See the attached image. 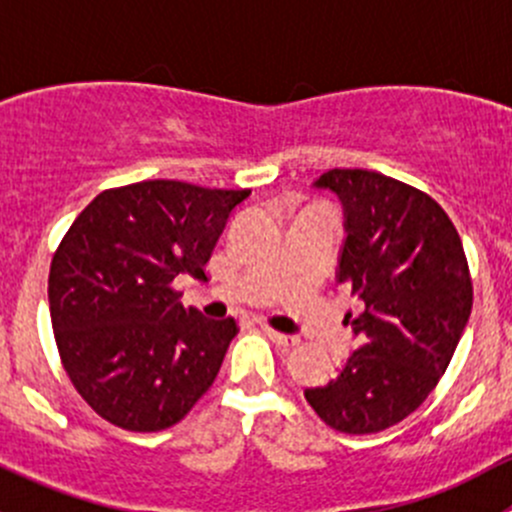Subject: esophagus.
Listing matches in <instances>:
<instances>
[{"mask_svg":"<svg viewBox=\"0 0 512 512\" xmlns=\"http://www.w3.org/2000/svg\"><path fill=\"white\" fill-rule=\"evenodd\" d=\"M262 332L267 334V337L272 339V342L275 344H280V347H297L299 344V337H294V334H282V332H277V329H272V327H262Z\"/></svg>","mask_w":512,"mask_h":512,"instance_id":"34e87169","label":"esophagus"}]
</instances>
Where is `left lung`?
I'll list each match as a JSON object with an SVG mask.
<instances>
[{
  "label": "left lung",
  "mask_w": 512,
  "mask_h": 512,
  "mask_svg": "<svg viewBox=\"0 0 512 512\" xmlns=\"http://www.w3.org/2000/svg\"><path fill=\"white\" fill-rule=\"evenodd\" d=\"M317 185L347 213L337 280L364 312L344 317L356 352L304 399L334 431L379 433L414 414L446 374L471 317V270L446 210L414 185L361 168H332Z\"/></svg>",
  "instance_id": "obj_1"
}]
</instances>
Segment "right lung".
I'll return each mask as SVG.
<instances>
[{
	"label": "right lung",
	"instance_id": "add662e5",
	"mask_svg": "<svg viewBox=\"0 0 512 512\" xmlns=\"http://www.w3.org/2000/svg\"><path fill=\"white\" fill-rule=\"evenodd\" d=\"M247 195L143 180L98 193L61 237L49 270L56 349L103 421L163 431L213 386L240 327L183 307L173 280H208L215 242Z\"/></svg>",
	"mask_w": 512,
	"mask_h": 512
}]
</instances>
